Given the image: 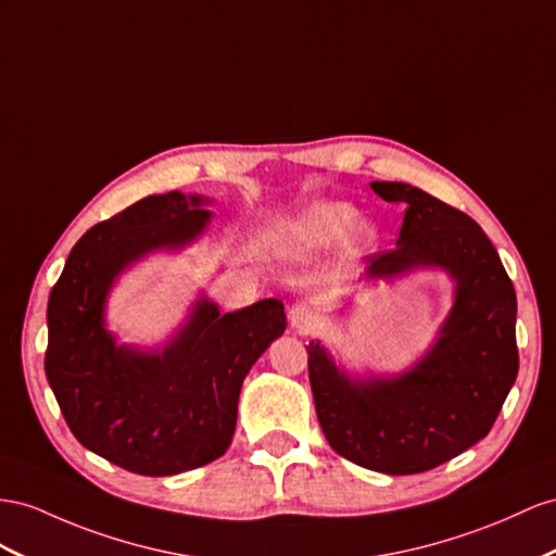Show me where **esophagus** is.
Returning a JSON list of instances; mask_svg holds the SVG:
<instances>
[{
	"label": "esophagus",
	"mask_w": 556,
	"mask_h": 556,
	"mask_svg": "<svg viewBox=\"0 0 556 556\" xmlns=\"http://www.w3.org/2000/svg\"><path fill=\"white\" fill-rule=\"evenodd\" d=\"M289 319L293 329L298 331H309L312 326H315V315H312V309L305 305H293L289 309Z\"/></svg>",
	"instance_id": "esophagus-1"
}]
</instances>
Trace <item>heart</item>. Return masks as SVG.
<instances>
[{"mask_svg": "<svg viewBox=\"0 0 556 556\" xmlns=\"http://www.w3.org/2000/svg\"><path fill=\"white\" fill-rule=\"evenodd\" d=\"M357 220V208L348 202H317L307 206L301 216L287 227V237L291 247L298 251H315L333 247L343 239L352 224V235L359 244H374L378 230L371 220Z\"/></svg>", "mask_w": 556, "mask_h": 556, "instance_id": "heart-1", "label": "heart"}]
</instances>
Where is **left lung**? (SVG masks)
<instances>
[{"instance_id": "1", "label": "left lung", "mask_w": 556, "mask_h": 556, "mask_svg": "<svg viewBox=\"0 0 556 556\" xmlns=\"http://www.w3.org/2000/svg\"><path fill=\"white\" fill-rule=\"evenodd\" d=\"M371 188L406 213L396 247L366 258V277L441 267L455 281V301L437 343L410 371L357 382L309 343V386L336 453L376 472L418 475L491 432L519 371L517 295L491 239L467 213L408 182Z\"/></svg>"}]
</instances>
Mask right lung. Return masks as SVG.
<instances>
[{
    "label": "right lung",
    "instance_id": "right-lung-1",
    "mask_svg": "<svg viewBox=\"0 0 556 556\" xmlns=\"http://www.w3.org/2000/svg\"><path fill=\"white\" fill-rule=\"evenodd\" d=\"M202 204L197 194H150L93 225L49 295L45 371L61 414L81 446L136 475H180L220 458L241 382L287 329L275 298L225 315L202 298L162 352L117 345L105 331L117 275L140 255L202 235L211 218Z\"/></svg>",
    "mask_w": 556,
    "mask_h": 556
}]
</instances>
